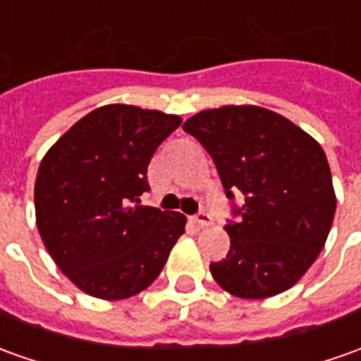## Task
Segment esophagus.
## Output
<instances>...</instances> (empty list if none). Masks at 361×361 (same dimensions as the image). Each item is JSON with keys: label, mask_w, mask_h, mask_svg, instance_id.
Here are the masks:
<instances>
[{"label": "esophagus", "mask_w": 361, "mask_h": 361, "mask_svg": "<svg viewBox=\"0 0 361 361\" xmlns=\"http://www.w3.org/2000/svg\"><path fill=\"white\" fill-rule=\"evenodd\" d=\"M193 221L197 223V227H212V225H213L212 215H209V213H205V212L197 213V215L193 217Z\"/></svg>", "instance_id": "obj_1"}]
</instances>
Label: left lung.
Here are the masks:
<instances>
[{
    "label": "left lung",
    "mask_w": 361,
    "mask_h": 361,
    "mask_svg": "<svg viewBox=\"0 0 361 361\" xmlns=\"http://www.w3.org/2000/svg\"><path fill=\"white\" fill-rule=\"evenodd\" d=\"M183 130L201 142L227 197L241 191L239 223L225 225L231 249L209 264L233 296L261 300L288 290L324 249L336 193L322 146L273 110L241 104L201 110Z\"/></svg>",
    "instance_id": "8db88e82"
}]
</instances>
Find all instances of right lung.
Here are the masks:
<instances>
[{"label": "right lung", "instance_id": "right-lung-1", "mask_svg": "<svg viewBox=\"0 0 361 361\" xmlns=\"http://www.w3.org/2000/svg\"><path fill=\"white\" fill-rule=\"evenodd\" d=\"M180 116L130 104L88 112L49 148L35 180L45 249L82 293L122 300L158 279L185 215L142 205L148 164Z\"/></svg>", "mask_w": 361, "mask_h": 361}]
</instances>
